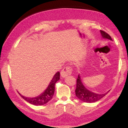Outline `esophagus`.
I'll return each mask as SVG.
<instances>
[{
  "mask_svg": "<svg viewBox=\"0 0 128 128\" xmlns=\"http://www.w3.org/2000/svg\"><path fill=\"white\" fill-rule=\"evenodd\" d=\"M72 72V69L70 66H66L65 67L64 69H62V70L60 74L62 78H64L66 77L67 76L70 75Z\"/></svg>",
  "mask_w": 128,
  "mask_h": 128,
  "instance_id": "esophagus-1",
  "label": "esophagus"
}]
</instances>
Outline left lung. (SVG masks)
Returning a JSON list of instances; mask_svg holds the SVG:
<instances>
[{
	"label": "left lung",
	"mask_w": 128,
	"mask_h": 128,
	"mask_svg": "<svg viewBox=\"0 0 128 128\" xmlns=\"http://www.w3.org/2000/svg\"><path fill=\"white\" fill-rule=\"evenodd\" d=\"M100 32L103 38L108 39L110 40H112L111 36L105 32L100 30ZM110 91V90L106 93H104V94H97V93L91 92L84 85L81 77H80V74H78V76L77 79L76 89L75 90V92L76 96L81 101L86 103L95 102L100 100V99L104 96Z\"/></svg>",
	"instance_id": "1"
}]
</instances>
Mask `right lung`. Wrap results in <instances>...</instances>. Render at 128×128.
Here are the masks:
<instances>
[{"instance_id": "add662e5", "label": "right lung", "mask_w": 128, "mask_h": 128, "mask_svg": "<svg viewBox=\"0 0 128 128\" xmlns=\"http://www.w3.org/2000/svg\"><path fill=\"white\" fill-rule=\"evenodd\" d=\"M60 80V72H56L55 75L54 76L52 79L51 80V82H50L48 86H47L46 89L42 93H41L38 96H36L33 98L30 97L24 96L21 95L20 93V96L28 102L32 104L35 106H43L48 102L52 98L53 95L55 92V85L57 81Z\"/></svg>"}]
</instances>
